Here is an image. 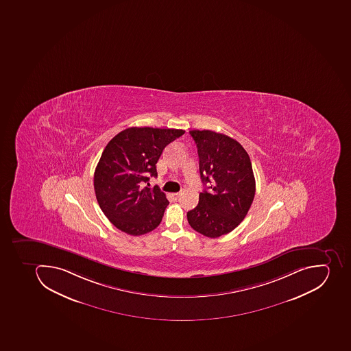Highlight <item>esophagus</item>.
<instances>
[{
    "instance_id": "34e87169",
    "label": "esophagus",
    "mask_w": 351,
    "mask_h": 351,
    "mask_svg": "<svg viewBox=\"0 0 351 351\" xmlns=\"http://www.w3.org/2000/svg\"><path fill=\"white\" fill-rule=\"evenodd\" d=\"M180 195H181V193H180V192H177V193H172L171 197L174 201H177V199H179Z\"/></svg>"
}]
</instances>
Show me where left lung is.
Returning <instances> with one entry per match:
<instances>
[{
  "mask_svg": "<svg viewBox=\"0 0 351 351\" xmlns=\"http://www.w3.org/2000/svg\"><path fill=\"white\" fill-rule=\"evenodd\" d=\"M204 186L188 222L204 237L230 233L242 222L253 203L255 178L251 159L237 140L211 130H191Z\"/></svg>",
  "mask_w": 351,
  "mask_h": 351,
  "instance_id": "1",
  "label": "left lung"
}]
</instances>
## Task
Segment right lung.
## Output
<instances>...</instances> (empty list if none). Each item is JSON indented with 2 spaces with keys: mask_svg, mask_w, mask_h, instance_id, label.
I'll return each mask as SVG.
<instances>
[{
  "mask_svg": "<svg viewBox=\"0 0 351 351\" xmlns=\"http://www.w3.org/2000/svg\"><path fill=\"white\" fill-rule=\"evenodd\" d=\"M181 129L132 127L114 136L100 157L94 188L101 211L118 230L139 237L162 221L169 201L160 189L143 188L157 177L163 149L184 134Z\"/></svg>",
  "mask_w": 351,
  "mask_h": 351,
  "instance_id": "obj_1",
  "label": "right lung"
}]
</instances>
